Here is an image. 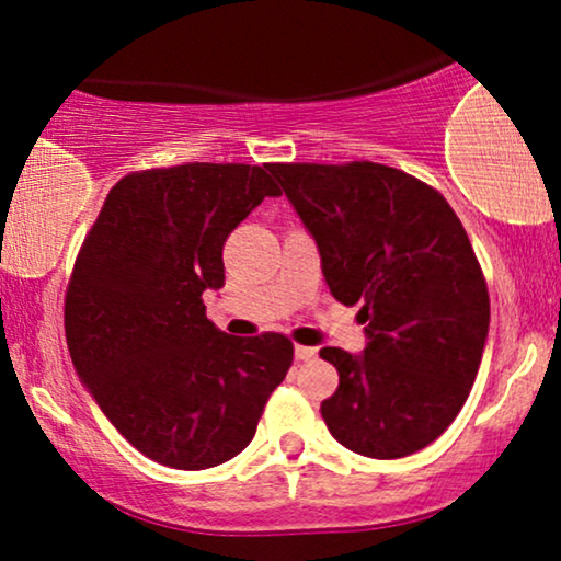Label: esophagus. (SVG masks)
<instances>
[{"label": "esophagus", "instance_id": "esophagus-1", "mask_svg": "<svg viewBox=\"0 0 561 561\" xmlns=\"http://www.w3.org/2000/svg\"><path fill=\"white\" fill-rule=\"evenodd\" d=\"M295 358H298V362H311V358H317V347L295 345Z\"/></svg>", "mask_w": 561, "mask_h": 561}]
</instances>
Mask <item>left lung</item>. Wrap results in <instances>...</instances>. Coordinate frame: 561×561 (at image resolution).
Wrapping results in <instances>:
<instances>
[{
  "label": "left lung",
  "mask_w": 561,
  "mask_h": 561,
  "mask_svg": "<svg viewBox=\"0 0 561 561\" xmlns=\"http://www.w3.org/2000/svg\"><path fill=\"white\" fill-rule=\"evenodd\" d=\"M317 240L334 300L362 306L364 353L321 347L340 375L321 416L334 440L401 459L446 433L465 405L491 300L485 276L440 192L382 163H272Z\"/></svg>",
  "instance_id": "left-lung-1"
}]
</instances>
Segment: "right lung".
<instances>
[{
	"instance_id": "1",
	"label": "right lung",
	"mask_w": 561,
	"mask_h": 561,
	"mask_svg": "<svg viewBox=\"0 0 561 561\" xmlns=\"http://www.w3.org/2000/svg\"><path fill=\"white\" fill-rule=\"evenodd\" d=\"M268 165L184 163L124 176L81 244L66 337L113 427L173 469L224 465L253 440L293 366L285 334L231 337L205 317L224 287V242L263 197Z\"/></svg>"
}]
</instances>
